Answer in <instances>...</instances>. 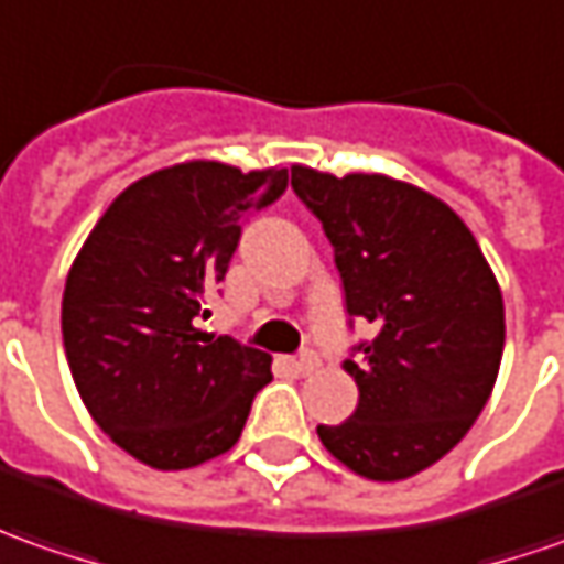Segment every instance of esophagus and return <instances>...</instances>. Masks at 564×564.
Instances as JSON below:
<instances>
[{
  "mask_svg": "<svg viewBox=\"0 0 564 564\" xmlns=\"http://www.w3.org/2000/svg\"><path fill=\"white\" fill-rule=\"evenodd\" d=\"M290 365H293V371H296V375H308V371H315L318 359H315L312 352H302V356H296V359H290Z\"/></svg>",
  "mask_w": 564,
  "mask_h": 564,
  "instance_id": "esophagus-1",
  "label": "esophagus"
}]
</instances>
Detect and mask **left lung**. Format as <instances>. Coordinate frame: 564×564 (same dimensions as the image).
I'll use <instances>...</instances> for the list:
<instances>
[{
  "label": "left lung",
  "instance_id": "8db88e82",
  "mask_svg": "<svg viewBox=\"0 0 564 564\" xmlns=\"http://www.w3.org/2000/svg\"><path fill=\"white\" fill-rule=\"evenodd\" d=\"M293 189L334 246L346 312L378 330L343 361L356 412L318 424V437L356 475L405 480L446 456L494 393L506 343L494 268L421 186L296 165Z\"/></svg>",
  "mask_w": 564,
  "mask_h": 564
}]
</instances>
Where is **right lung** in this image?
<instances>
[{
    "instance_id": "right-lung-1",
    "label": "right lung",
    "mask_w": 564,
    "mask_h": 564,
    "mask_svg": "<svg viewBox=\"0 0 564 564\" xmlns=\"http://www.w3.org/2000/svg\"><path fill=\"white\" fill-rule=\"evenodd\" d=\"M286 167L181 162L108 205L70 264L62 337L70 378L111 443L159 471L227 453L271 380V356L196 327L246 215L281 199Z\"/></svg>"
}]
</instances>
